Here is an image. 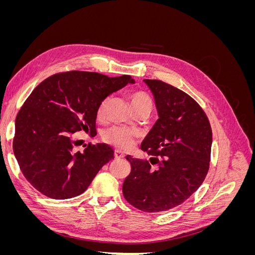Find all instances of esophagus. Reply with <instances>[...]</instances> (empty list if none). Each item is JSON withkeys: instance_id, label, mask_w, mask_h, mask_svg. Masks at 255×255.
I'll use <instances>...</instances> for the list:
<instances>
[{"instance_id": "esophagus-1", "label": "esophagus", "mask_w": 255, "mask_h": 255, "mask_svg": "<svg viewBox=\"0 0 255 255\" xmlns=\"http://www.w3.org/2000/svg\"><path fill=\"white\" fill-rule=\"evenodd\" d=\"M125 154H123V152H121V151H119V150H116L115 151V158L116 159H122V158H125Z\"/></svg>"}]
</instances>
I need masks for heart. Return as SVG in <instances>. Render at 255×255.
<instances>
[{
  "instance_id": "obj_1",
  "label": "heart",
  "mask_w": 255,
  "mask_h": 255,
  "mask_svg": "<svg viewBox=\"0 0 255 255\" xmlns=\"http://www.w3.org/2000/svg\"><path fill=\"white\" fill-rule=\"evenodd\" d=\"M129 99H130V104H132L135 112L140 111V110H148L151 113L152 101L150 97L146 94H144V92L136 91L134 94L130 95ZM109 102H110V98H106L105 100H103L102 103L100 104L98 113H97L99 119H102L105 116ZM133 137H134V134L132 130L116 127L105 130L103 134V140L107 143L115 145L116 148L121 149V150H127L132 146Z\"/></svg>"
}]
</instances>
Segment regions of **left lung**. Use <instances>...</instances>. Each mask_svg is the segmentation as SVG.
<instances>
[{
  "label": "left lung",
  "mask_w": 255,
  "mask_h": 255,
  "mask_svg": "<svg viewBox=\"0 0 255 255\" xmlns=\"http://www.w3.org/2000/svg\"><path fill=\"white\" fill-rule=\"evenodd\" d=\"M143 81L154 96L158 119L140 146L150 160L127 156L132 169L122 191L138 210L158 213L182 204L201 186L210 168L213 134L207 116L190 96L165 82Z\"/></svg>",
  "instance_id": "8db88e82"
}]
</instances>
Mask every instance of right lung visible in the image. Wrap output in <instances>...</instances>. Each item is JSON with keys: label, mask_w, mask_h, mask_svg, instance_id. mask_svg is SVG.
I'll use <instances>...</instances> for the list:
<instances>
[{"label": "right lung", "mask_w": 255, "mask_h": 255, "mask_svg": "<svg viewBox=\"0 0 255 255\" xmlns=\"http://www.w3.org/2000/svg\"><path fill=\"white\" fill-rule=\"evenodd\" d=\"M118 78L87 71H68L45 79L19 111L12 148L25 179L42 195L64 200L88 188L97 173L114 159L109 144H88L74 152V133L97 134L100 104L127 84Z\"/></svg>", "instance_id": "obj_1"}]
</instances>
